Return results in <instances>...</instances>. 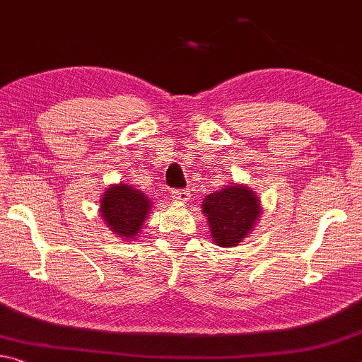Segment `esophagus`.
Here are the masks:
<instances>
[{
  "label": "esophagus",
  "instance_id": "obj_1",
  "mask_svg": "<svg viewBox=\"0 0 362 362\" xmlns=\"http://www.w3.org/2000/svg\"><path fill=\"white\" fill-rule=\"evenodd\" d=\"M172 198H174L175 202L187 203L188 199H190V192H188V190H174V192H172Z\"/></svg>",
  "mask_w": 362,
  "mask_h": 362
}]
</instances>
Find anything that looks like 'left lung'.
Instances as JSON below:
<instances>
[{
	"instance_id": "1",
	"label": "left lung",
	"mask_w": 362,
	"mask_h": 362,
	"mask_svg": "<svg viewBox=\"0 0 362 362\" xmlns=\"http://www.w3.org/2000/svg\"><path fill=\"white\" fill-rule=\"evenodd\" d=\"M211 238L217 246L233 248L253 232L262 206L257 194L245 183H228L202 202Z\"/></svg>"
}]
</instances>
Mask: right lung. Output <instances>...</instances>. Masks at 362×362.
Returning <instances> with one entry per match:
<instances>
[{"mask_svg":"<svg viewBox=\"0 0 362 362\" xmlns=\"http://www.w3.org/2000/svg\"><path fill=\"white\" fill-rule=\"evenodd\" d=\"M151 208V199L145 193L124 182L111 183L100 199L103 221L124 242L136 238Z\"/></svg>","mask_w":362,"mask_h":362,"instance_id":"obj_1","label":"right lung"}]
</instances>
